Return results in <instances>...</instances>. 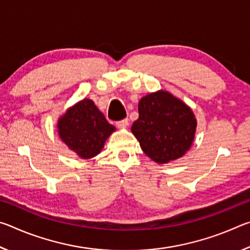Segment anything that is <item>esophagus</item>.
Wrapping results in <instances>:
<instances>
[{
  "mask_svg": "<svg viewBox=\"0 0 250 250\" xmlns=\"http://www.w3.org/2000/svg\"><path fill=\"white\" fill-rule=\"evenodd\" d=\"M129 125V120L128 119H122L120 121H117L116 122V125L118 126V128H125L126 125Z\"/></svg>",
  "mask_w": 250,
  "mask_h": 250,
  "instance_id": "esophagus-1",
  "label": "esophagus"
}]
</instances>
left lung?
<instances>
[{
  "mask_svg": "<svg viewBox=\"0 0 250 250\" xmlns=\"http://www.w3.org/2000/svg\"><path fill=\"white\" fill-rule=\"evenodd\" d=\"M138 109L139 118L131 131L149 158L167 163L191 147L196 120L183 101L162 90L143 97Z\"/></svg>",
  "mask_w": 250,
  "mask_h": 250,
  "instance_id": "8db88e82",
  "label": "left lung"
}]
</instances>
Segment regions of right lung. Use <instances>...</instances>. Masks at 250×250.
I'll return each instance as SVG.
<instances>
[{"mask_svg":"<svg viewBox=\"0 0 250 250\" xmlns=\"http://www.w3.org/2000/svg\"><path fill=\"white\" fill-rule=\"evenodd\" d=\"M57 126L62 140L83 159L100 153L107 138L116 130L89 99L70 108L59 119Z\"/></svg>","mask_w":250,"mask_h":250,"instance_id":"add662e5","label":"right lung"}]
</instances>
